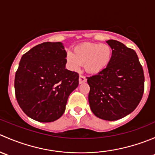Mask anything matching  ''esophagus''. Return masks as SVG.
Returning a JSON list of instances; mask_svg holds the SVG:
<instances>
[{
    "mask_svg": "<svg viewBox=\"0 0 155 155\" xmlns=\"http://www.w3.org/2000/svg\"><path fill=\"white\" fill-rule=\"evenodd\" d=\"M87 81V79L85 76H82V75H80L79 76V84H82L84 83V82H85Z\"/></svg>",
    "mask_w": 155,
    "mask_h": 155,
    "instance_id": "1",
    "label": "esophagus"
}]
</instances>
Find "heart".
Wrapping results in <instances>:
<instances>
[{"label": "heart", "mask_w": 155, "mask_h": 155, "mask_svg": "<svg viewBox=\"0 0 155 155\" xmlns=\"http://www.w3.org/2000/svg\"><path fill=\"white\" fill-rule=\"evenodd\" d=\"M73 52L68 51L66 61L68 68L78 70L81 65L87 73L97 74L105 70L112 59V48L109 45L100 43H82L76 46Z\"/></svg>", "instance_id": "obj_1"}]
</instances>
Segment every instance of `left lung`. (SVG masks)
Here are the masks:
<instances>
[{"mask_svg": "<svg viewBox=\"0 0 155 155\" xmlns=\"http://www.w3.org/2000/svg\"><path fill=\"white\" fill-rule=\"evenodd\" d=\"M107 43L112 59L104 70L87 77L88 101L98 118L115 121L129 115L140 104L144 93V73L137 53L117 40Z\"/></svg>", "mask_w": 155, "mask_h": 155, "instance_id": "8db88e82", "label": "left lung"}]
</instances>
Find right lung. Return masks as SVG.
<instances>
[{
  "label": "right lung",
  "instance_id": "obj_1",
  "mask_svg": "<svg viewBox=\"0 0 155 155\" xmlns=\"http://www.w3.org/2000/svg\"><path fill=\"white\" fill-rule=\"evenodd\" d=\"M66 51L60 42H46L24 54L15 76V93L23 112L40 122L58 119L79 74L65 68Z\"/></svg>",
  "mask_w": 155,
  "mask_h": 155
}]
</instances>
